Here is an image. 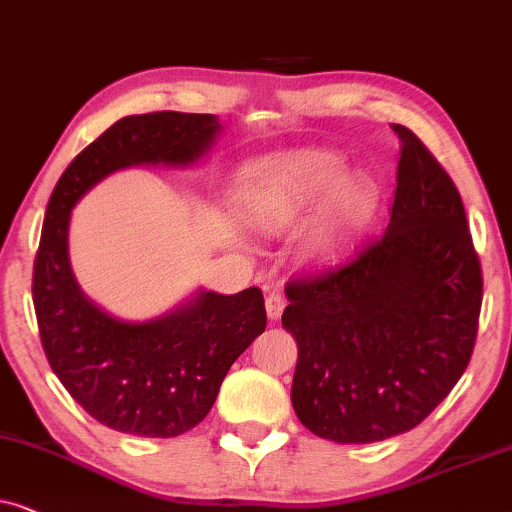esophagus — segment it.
Segmentation results:
<instances>
[{
  "label": "esophagus",
  "instance_id": "esophagus-1",
  "mask_svg": "<svg viewBox=\"0 0 512 512\" xmlns=\"http://www.w3.org/2000/svg\"><path fill=\"white\" fill-rule=\"evenodd\" d=\"M283 309H285V299L281 292H269L267 297V316L271 320H278L283 316Z\"/></svg>",
  "mask_w": 512,
  "mask_h": 512
}]
</instances>
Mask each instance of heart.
Masks as SVG:
<instances>
[{
    "mask_svg": "<svg viewBox=\"0 0 512 512\" xmlns=\"http://www.w3.org/2000/svg\"><path fill=\"white\" fill-rule=\"evenodd\" d=\"M346 170V159L325 149H297L252 163L238 187V213L252 229L281 234L297 227L325 199L311 234L316 262L342 260L377 208V185L363 170Z\"/></svg>",
    "mask_w": 512,
    "mask_h": 512,
    "instance_id": "obj_1",
    "label": "heart"
}]
</instances>
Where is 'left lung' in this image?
Returning <instances> with one entry per match:
<instances>
[{"label":"left lung","mask_w":512,"mask_h":512,"mask_svg":"<svg viewBox=\"0 0 512 512\" xmlns=\"http://www.w3.org/2000/svg\"><path fill=\"white\" fill-rule=\"evenodd\" d=\"M391 222L351 262L285 285L292 407L318 438L363 445L419 426L473 356L482 269L459 189L410 128Z\"/></svg>","instance_id":"obj_1"}]
</instances>
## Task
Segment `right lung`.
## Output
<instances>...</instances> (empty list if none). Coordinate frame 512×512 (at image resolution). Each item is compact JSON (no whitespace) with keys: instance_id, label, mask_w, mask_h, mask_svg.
Here are the masks:
<instances>
[{"instance_id":"right-lung-1","label":"right lung","mask_w":512,"mask_h":512,"mask_svg":"<svg viewBox=\"0 0 512 512\" xmlns=\"http://www.w3.org/2000/svg\"><path fill=\"white\" fill-rule=\"evenodd\" d=\"M215 114H133L109 126L53 189L34 257L32 299L51 370L102 426L142 438H175L201 424L234 360L262 335L260 288L201 290L149 323H126L77 285L67 252L74 203L95 182L138 163L187 166L220 133Z\"/></svg>"}]
</instances>
